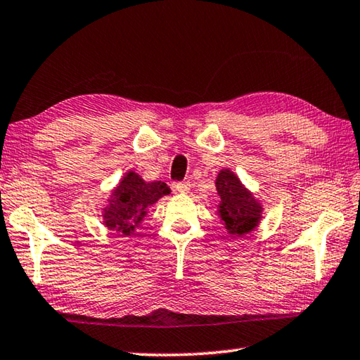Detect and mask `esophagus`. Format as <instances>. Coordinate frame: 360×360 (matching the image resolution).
Masks as SVG:
<instances>
[{
	"label": "esophagus",
	"mask_w": 360,
	"mask_h": 360,
	"mask_svg": "<svg viewBox=\"0 0 360 360\" xmlns=\"http://www.w3.org/2000/svg\"><path fill=\"white\" fill-rule=\"evenodd\" d=\"M175 190L179 191L180 194H186V193H190V190H191V184H190V181H180V184L175 185Z\"/></svg>",
	"instance_id": "1"
}]
</instances>
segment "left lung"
<instances>
[{
  "label": "left lung",
  "mask_w": 360,
  "mask_h": 360,
  "mask_svg": "<svg viewBox=\"0 0 360 360\" xmlns=\"http://www.w3.org/2000/svg\"><path fill=\"white\" fill-rule=\"evenodd\" d=\"M219 196L218 217L231 237L255 231L262 219L264 207L231 169H221L215 180Z\"/></svg>",
  "instance_id": "obj_1"
}]
</instances>
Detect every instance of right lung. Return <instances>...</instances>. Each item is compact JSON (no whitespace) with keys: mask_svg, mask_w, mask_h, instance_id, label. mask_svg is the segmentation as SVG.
I'll list each match as a JSON object with an SVG mask.
<instances>
[{"mask_svg":"<svg viewBox=\"0 0 360 360\" xmlns=\"http://www.w3.org/2000/svg\"><path fill=\"white\" fill-rule=\"evenodd\" d=\"M167 194L170 188L164 181H145L134 170H128L110 191L101 215L103 223L117 234L132 236L147 217L150 207Z\"/></svg>","mask_w":360,"mask_h":360,"instance_id":"obj_1","label":"right lung"}]
</instances>
